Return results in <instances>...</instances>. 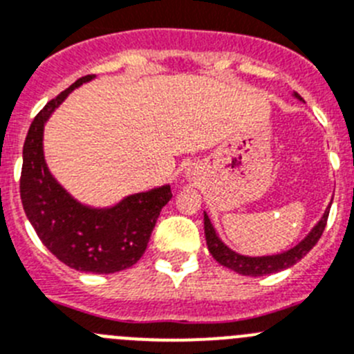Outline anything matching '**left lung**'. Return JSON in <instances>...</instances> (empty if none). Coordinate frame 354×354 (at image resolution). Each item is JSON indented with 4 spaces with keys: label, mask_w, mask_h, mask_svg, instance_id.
<instances>
[{
    "label": "left lung",
    "mask_w": 354,
    "mask_h": 354,
    "mask_svg": "<svg viewBox=\"0 0 354 354\" xmlns=\"http://www.w3.org/2000/svg\"><path fill=\"white\" fill-rule=\"evenodd\" d=\"M293 97L299 99V101H304L297 92H293ZM330 206L332 203L328 204V207L325 209V213L322 214V218L318 220L315 227L309 230L306 237L302 241L292 246L290 250L281 253H276V255H262V257H250V255H241V253L234 252L232 248L227 246L218 232L214 230L213 223H211L209 216L204 211V236H206V243H207V250L213 255V259L216 260L220 266L227 267V269L234 270L237 274H243V276H267V274H274L279 272V270H285L288 267L295 266L300 259L307 255V253L311 252L313 246L319 241L322 237L323 230H325L326 220H328V213H330Z\"/></svg>",
    "instance_id": "obj_1"
}]
</instances>
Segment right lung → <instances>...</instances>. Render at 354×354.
I'll list each match as a JSON object with an SVG mask.
<instances>
[{
    "label": "right lung",
    "instance_id": "add662e5",
    "mask_svg": "<svg viewBox=\"0 0 354 354\" xmlns=\"http://www.w3.org/2000/svg\"><path fill=\"white\" fill-rule=\"evenodd\" d=\"M94 78L77 80L35 117L22 150L21 199L32 229L52 255L82 272L113 274L143 257L158 214L173 194L166 183L113 206L95 207L75 199L50 173L43 153L45 124L75 88Z\"/></svg>",
    "mask_w": 354,
    "mask_h": 354
}]
</instances>
